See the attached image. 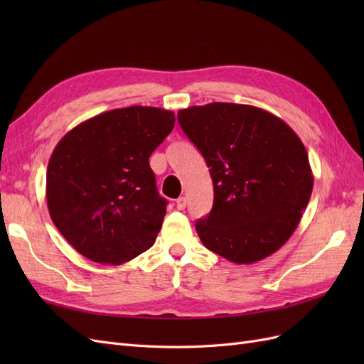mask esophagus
<instances>
[{
	"mask_svg": "<svg viewBox=\"0 0 364 364\" xmlns=\"http://www.w3.org/2000/svg\"><path fill=\"white\" fill-rule=\"evenodd\" d=\"M176 208H178L179 211H182V209L186 208V199H185V197H179V199L176 200Z\"/></svg>",
	"mask_w": 364,
	"mask_h": 364,
	"instance_id": "34e87169",
	"label": "esophagus"
}]
</instances>
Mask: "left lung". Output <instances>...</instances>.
<instances>
[{
    "label": "left lung",
    "instance_id": "left-lung-1",
    "mask_svg": "<svg viewBox=\"0 0 364 364\" xmlns=\"http://www.w3.org/2000/svg\"><path fill=\"white\" fill-rule=\"evenodd\" d=\"M178 121L214 183L211 213L196 223L203 246L235 264L270 257L287 243L311 197L314 178L301 138L249 105L191 106Z\"/></svg>",
    "mask_w": 364,
    "mask_h": 364
}]
</instances>
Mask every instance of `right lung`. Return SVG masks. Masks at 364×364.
Returning <instances> with one entry per match:
<instances>
[{
    "instance_id": "obj_1",
    "label": "right lung",
    "mask_w": 364,
    "mask_h": 364,
    "mask_svg": "<svg viewBox=\"0 0 364 364\" xmlns=\"http://www.w3.org/2000/svg\"><path fill=\"white\" fill-rule=\"evenodd\" d=\"M174 119L161 107L114 109L75 126L54 147L48 213L87 259L118 266L155 243L167 200L156 190L149 158Z\"/></svg>"
}]
</instances>
